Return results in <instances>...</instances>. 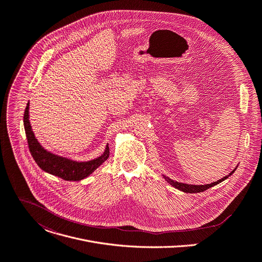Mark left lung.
Returning a JSON list of instances; mask_svg holds the SVG:
<instances>
[{
    "instance_id": "1",
    "label": "left lung",
    "mask_w": 262,
    "mask_h": 262,
    "mask_svg": "<svg viewBox=\"0 0 262 262\" xmlns=\"http://www.w3.org/2000/svg\"><path fill=\"white\" fill-rule=\"evenodd\" d=\"M236 168H237V166H236ZM236 168L233 169L232 172H231L229 176L224 177L223 179L219 180L217 182H214V183L207 184V185H189V184H183V183L176 182V181H173V180H171V179H169V178H167V177H165V176H164V178H165V180L167 181L171 186H173L174 188L181 190V191H183V192H187V193H199V192H203V191H205V190H207V189H209V188H211V187H213V186H215V185L222 183L223 181L227 180V179L236 170Z\"/></svg>"
}]
</instances>
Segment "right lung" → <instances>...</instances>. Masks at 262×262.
Masks as SVG:
<instances>
[{
  "label": "right lung",
  "mask_w": 262,
  "mask_h": 262,
  "mask_svg": "<svg viewBox=\"0 0 262 262\" xmlns=\"http://www.w3.org/2000/svg\"><path fill=\"white\" fill-rule=\"evenodd\" d=\"M24 126L28 141L30 154L39 167L50 174L56 176L64 181H80L89 177L94 170L107 160L110 156V148H106L102 156L88 162H76L67 158H62L47 151L35 139L29 122V103H27L25 113H24Z\"/></svg>",
  "instance_id": "obj_1"
}]
</instances>
